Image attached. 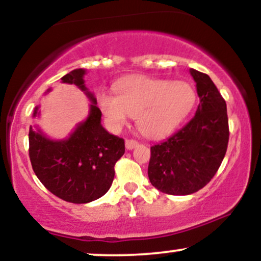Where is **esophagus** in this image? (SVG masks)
Wrapping results in <instances>:
<instances>
[{
	"label": "esophagus",
	"instance_id": "1",
	"mask_svg": "<svg viewBox=\"0 0 261 261\" xmlns=\"http://www.w3.org/2000/svg\"><path fill=\"white\" fill-rule=\"evenodd\" d=\"M125 145H126L127 149H133V148L136 147L137 145H139V142H137V141L134 140V139H128V140H126V142H125Z\"/></svg>",
	"mask_w": 261,
	"mask_h": 261
}]
</instances>
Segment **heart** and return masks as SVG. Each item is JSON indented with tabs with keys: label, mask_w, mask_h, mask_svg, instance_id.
Instances as JSON below:
<instances>
[{
	"label": "heart",
	"mask_w": 261,
	"mask_h": 261,
	"mask_svg": "<svg viewBox=\"0 0 261 261\" xmlns=\"http://www.w3.org/2000/svg\"><path fill=\"white\" fill-rule=\"evenodd\" d=\"M115 93L100 92L97 98L108 122L120 127L133 116L139 130L147 137H162L175 130L196 99L190 83L143 76L120 81Z\"/></svg>",
	"instance_id": "b5f03b06"
}]
</instances>
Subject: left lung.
<instances>
[{
    "instance_id": "obj_1",
    "label": "left lung",
    "mask_w": 261,
    "mask_h": 261,
    "mask_svg": "<svg viewBox=\"0 0 261 261\" xmlns=\"http://www.w3.org/2000/svg\"><path fill=\"white\" fill-rule=\"evenodd\" d=\"M200 103L190 121L151 147L148 178L169 195H189L214 178L229 140L226 101L206 73L190 70Z\"/></svg>"
}]
</instances>
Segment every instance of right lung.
Returning a JSON list of instances; mask_svg holds the SVG:
<instances>
[{"label":"right lung","instance_id":"right-lung-1","mask_svg":"<svg viewBox=\"0 0 261 261\" xmlns=\"http://www.w3.org/2000/svg\"><path fill=\"white\" fill-rule=\"evenodd\" d=\"M82 68L71 71L62 82L87 91ZM93 101L88 118L67 140L53 141L31 126L29 158L35 175L50 193L72 203L99 199L109 190L115 175L114 166L125 153L124 139L109 134L101 126V112ZM38 108H35L34 116Z\"/></svg>","mask_w":261,"mask_h":261}]
</instances>
